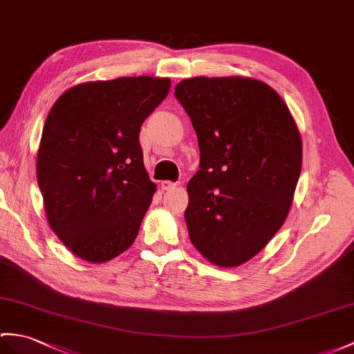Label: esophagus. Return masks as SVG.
Wrapping results in <instances>:
<instances>
[{
    "label": "esophagus",
    "instance_id": "esophagus-1",
    "mask_svg": "<svg viewBox=\"0 0 354 354\" xmlns=\"http://www.w3.org/2000/svg\"><path fill=\"white\" fill-rule=\"evenodd\" d=\"M179 184L178 183H171V180H162L161 183V188L162 190H174V188H176Z\"/></svg>",
    "mask_w": 354,
    "mask_h": 354
}]
</instances>
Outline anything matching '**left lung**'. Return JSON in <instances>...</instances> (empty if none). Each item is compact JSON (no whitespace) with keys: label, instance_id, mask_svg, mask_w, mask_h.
<instances>
[{"label":"left lung","instance_id":"1","mask_svg":"<svg viewBox=\"0 0 354 354\" xmlns=\"http://www.w3.org/2000/svg\"><path fill=\"white\" fill-rule=\"evenodd\" d=\"M175 96L201 149L187 185L188 235L211 264L238 267L288 217L303 158L299 127L281 95L250 77L187 78Z\"/></svg>","mask_w":354,"mask_h":354}]
</instances>
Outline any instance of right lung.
I'll list each match as a JSON object with an SVG mask.
<instances>
[{
  "label": "right lung",
  "mask_w": 354,
  "mask_h": 354,
  "mask_svg": "<svg viewBox=\"0 0 354 354\" xmlns=\"http://www.w3.org/2000/svg\"><path fill=\"white\" fill-rule=\"evenodd\" d=\"M170 78L120 77L66 90L49 110L36 175L49 227L80 259L101 264L133 245L157 192L138 134Z\"/></svg>",
  "instance_id": "1"
}]
</instances>
